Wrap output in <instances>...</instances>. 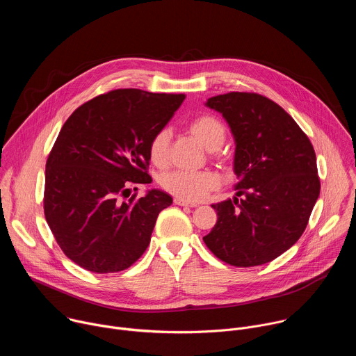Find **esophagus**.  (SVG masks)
Segmentation results:
<instances>
[{
    "label": "esophagus",
    "mask_w": 356,
    "mask_h": 356,
    "mask_svg": "<svg viewBox=\"0 0 356 356\" xmlns=\"http://www.w3.org/2000/svg\"><path fill=\"white\" fill-rule=\"evenodd\" d=\"M175 204L177 206H183V207H197L198 204H195V202H190V201H186V200H181V198H175Z\"/></svg>",
    "instance_id": "1"
}]
</instances>
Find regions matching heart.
Wrapping results in <instances>:
<instances>
[{
	"label": "heart",
	"mask_w": 356,
	"mask_h": 356,
	"mask_svg": "<svg viewBox=\"0 0 356 356\" xmlns=\"http://www.w3.org/2000/svg\"><path fill=\"white\" fill-rule=\"evenodd\" d=\"M188 132L207 150H218L225 140L227 131L220 120L213 115L195 118L188 125ZM170 132L161 129L149 142V158L156 166H165L169 159ZM161 186L186 201H200L220 186V179L213 172H188L173 170L161 177Z\"/></svg>",
	"instance_id": "obj_1"
}]
</instances>
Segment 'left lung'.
<instances>
[{
	"instance_id": "8db88e82",
	"label": "left lung",
	"mask_w": 356,
	"mask_h": 356,
	"mask_svg": "<svg viewBox=\"0 0 356 356\" xmlns=\"http://www.w3.org/2000/svg\"><path fill=\"white\" fill-rule=\"evenodd\" d=\"M235 140L234 200L213 204L218 220L202 238L228 265L268 264L291 248L307 227L320 195L314 147L272 99L232 91L207 99Z\"/></svg>"
}]
</instances>
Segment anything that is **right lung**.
<instances>
[{
  "mask_svg": "<svg viewBox=\"0 0 356 356\" xmlns=\"http://www.w3.org/2000/svg\"><path fill=\"white\" fill-rule=\"evenodd\" d=\"M184 97L114 90L80 106L62 127L46 162L43 210L65 255L83 269L121 272L146 250L173 198L156 188L140 198L120 197L152 181L149 142Z\"/></svg>",
  "mask_w": 356,
  "mask_h": 356,
  "instance_id": "obj_1",
  "label": "right lung"
}]
</instances>
